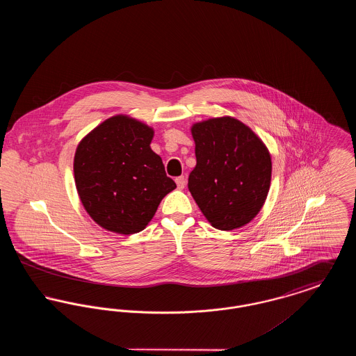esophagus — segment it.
Returning a JSON list of instances; mask_svg holds the SVG:
<instances>
[{"instance_id":"esophagus-1","label":"esophagus","mask_w":356,"mask_h":356,"mask_svg":"<svg viewBox=\"0 0 356 356\" xmlns=\"http://www.w3.org/2000/svg\"><path fill=\"white\" fill-rule=\"evenodd\" d=\"M176 184H177L179 189H183V188L186 186V177H184V176L176 177Z\"/></svg>"}]
</instances>
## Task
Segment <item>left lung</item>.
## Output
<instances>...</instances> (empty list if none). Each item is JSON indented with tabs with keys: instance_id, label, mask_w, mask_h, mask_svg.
<instances>
[{
	"instance_id": "1",
	"label": "left lung",
	"mask_w": 356,
	"mask_h": 356,
	"mask_svg": "<svg viewBox=\"0 0 356 356\" xmlns=\"http://www.w3.org/2000/svg\"><path fill=\"white\" fill-rule=\"evenodd\" d=\"M196 167L188 189L212 227L240 228L254 219L267 199L271 156L254 132L232 118L192 127Z\"/></svg>"
}]
</instances>
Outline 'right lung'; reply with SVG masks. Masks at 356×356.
Listing matches in <instances>:
<instances>
[{"label":"right lung","instance_id":"add662e5","mask_svg":"<svg viewBox=\"0 0 356 356\" xmlns=\"http://www.w3.org/2000/svg\"><path fill=\"white\" fill-rule=\"evenodd\" d=\"M152 137V128L119 115L79 144L76 188L86 212L102 228L121 235L143 231L163 197L176 188L149 147Z\"/></svg>","mask_w":356,"mask_h":356}]
</instances>
